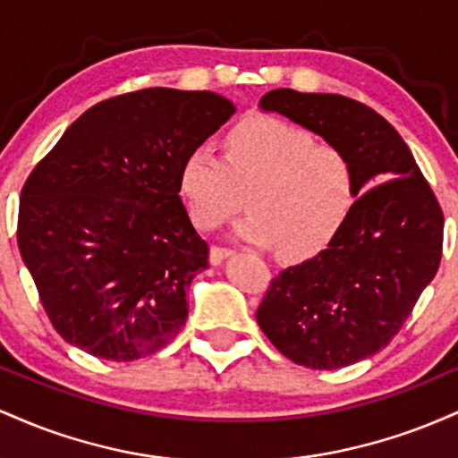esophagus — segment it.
<instances>
[{
  "mask_svg": "<svg viewBox=\"0 0 458 458\" xmlns=\"http://www.w3.org/2000/svg\"><path fill=\"white\" fill-rule=\"evenodd\" d=\"M234 250H230V247H222V245H213L211 247V265H222L224 259H228V256H233Z\"/></svg>",
  "mask_w": 458,
  "mask_h": 458,
  "instance_id": "obj_1",
  "label": "esophagus"
}]
</instances>
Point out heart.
<instances>
[{
	"mask_svg": "<svg viewBox=\"0 0 458 458\" xmlns=\"http://www.w3.org/2000/svg\"><path fill=\"white\" fill-rule=\"evenodd\" d=\"M250 187V215L236 234L254 245H282L286 256H308L334 239L357 196L351 157L317 144L308 131L276 118L250 115L230 129L224 155L199 141L178 167V196L204 230L228 222Z\"/></svg>",
	"mask_w": 458,
	"mask_h": 458,
	"instance_id": "1",
	"label": "heart"
}]
</instances>
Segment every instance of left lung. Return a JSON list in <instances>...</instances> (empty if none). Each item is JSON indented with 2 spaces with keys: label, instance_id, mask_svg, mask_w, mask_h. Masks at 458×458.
<instances>
[{
  "label": "left lung",
  "instance_id": "obj_1",
  "mask_svg": "<svg viewBox=\"0 0 458 458\" xmlns=\"http://www.w3.org/2000/svg\"><path fill=\"white\" fill-rule=\"evenodd\" d=\"M260 107L343 148L355 165L357 199L323 251L273 277L256 320L299 366H351L392 343L435 277L444 213L411 150L368 105L280 88Z\"/></svg>",
  "mask_w": 458,
  "mask_h": 458
}]
</instances>
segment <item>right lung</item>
Segmentation results:
<instances>
[{
  "label": "right lung",
  "instance_id": "right-lung-1",
  "mask_svg": "<svg viewBox=\"0 0 458 458\" xmlns=\"http://www.w3.org/2000/svg\"><path fill=\"white\" fill-rule=\"evenodd\" d=\"M234 105L146 88L83 112L21 189L17 243L68 344L109 361L157 353L187 320L208 245L178 196V167Z\"/></svg>",
  "mask_w": 458,
  "mask_h": 458
}]
</instances>
